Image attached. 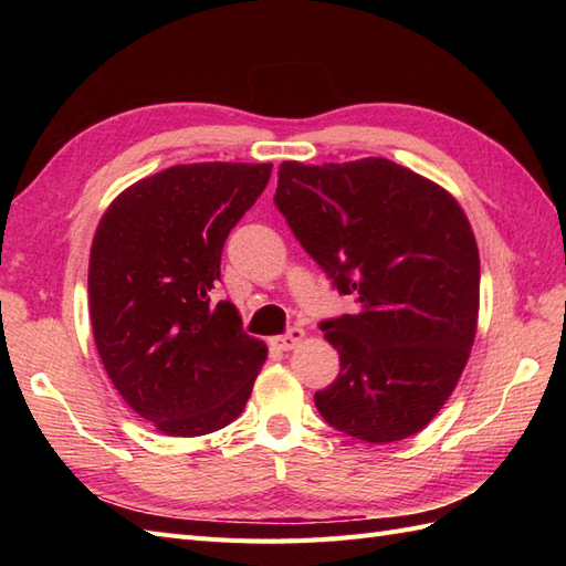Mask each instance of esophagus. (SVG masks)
Wrapping results in <instances>:
<instances>
[{"mask_svg": "<svg viewBox=\"0 0 566 566\" xmlns=\"http://www.w3.org/2000/svg\"><path fill=\"white\" fill-rule=\"evenodd\" d=\"M304 338H306L304 328L294 326V328L286 331L284 335H280V338H276V345H280V350H294V347H296L298 343H302Z\"/></svg>", "mask_w": 566, "mask_h": 566, "instance_id": "34e87169", "label": "esophagus"}]
</instances>
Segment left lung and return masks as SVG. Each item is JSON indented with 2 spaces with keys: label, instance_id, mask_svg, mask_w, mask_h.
<instances>
[{
  "label": "left lung",
  "instance_id": "1",
  "mask_svg": "<svg viewBox=\"0 0 566 566\" xmlns=\"http://www.w3.org/2000/svg\"><path fill=\"white\" fill-rule=\"evenodd\" d=\"M276 209L355 314L321 323L340 375L318 413L365 442L416 436L450 399L474 345L479 250L448 189L387 158L276 172Z\"/></svg>",
  "mask_w": 566,
  "mask_h": 566
}]
</instances>
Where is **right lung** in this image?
<instances>
[{"label":"right lung","mask_w":566,"mask_h":566,"mask_svg":"<svg viewBox=\"0 0 566 566\" xmlns=\"http://www.w3.org/2000/svg\"><path fill=\"white\" fill-rule=\"evenodd\" d=\"M272 165H175L130 185L104 211L90 252V318L102 365L134 411L165 436L231 423L268 345L211 302L231 228Z\"/></svg>","instance_id":"obj_1"}]
</instances>
